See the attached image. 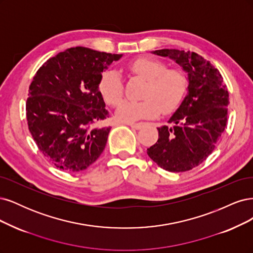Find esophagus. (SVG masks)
<instances>
[{
    "label": "esophagus",
    "mask_w": 253,
    "mask_h": 253,
    "mask_svg": "<svg viewBox=\"0 0 253 253\" xmlns=\"http://www.w3.org/2000/svg\"><path fill=\"white\" fill-rule=\"evenodd\" d=\"M125 124H127L128 126L132 127V128H134V129H136V130L141 129V128H142V126H143L141 123H125Z\"/></svg>",
    "instance_id": "34e87169"
}]
</instances>
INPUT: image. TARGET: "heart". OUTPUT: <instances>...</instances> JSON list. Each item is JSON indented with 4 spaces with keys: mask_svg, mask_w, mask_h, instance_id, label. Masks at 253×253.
<instances>
[{
    "mask_svg": "<svg viewBox=\"0 0 253 253\" xmlns=\"http://www.w3.org/2000/svg\"><path fill=\"white\" fill-rule=\"evenodd\" d=\"M132 75L147 81L140 102L125 100L117 107L116 115L124 123L141 119H150L163 113H170L181 104L187 90V77L177 68L167 69L165 63L150 58H138L127 65ZM99 90L109 105H116L122 99L124 87L119 72L110 69L104 72L99 82Z\"/></svg>",
    "mask_w": 253,
    "mask_h": 253,
    "instance_id": "heart-1",
    "label": "heart"
}]
</instances>
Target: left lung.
<instances>
[{
	"instance_id": "8db88e82",
	"label": "left lung",
	"mask_w": 253,
	"mask_h": 253,
	"mask_svg": "<svg viewBox=\"0 0 253 253\" xmlns=\"http://www.w3.org/2000/svg\"><path fill=\"white\" fill-rule=\"evenodd\" d=\"M152 53L180 65L188 77V87L168 125L158 127L159 138L147 154L170 172L188 171L210 156L223 135L229 94L219 71L198 53L177 49Z\"/></svg>"
}]
</instances>
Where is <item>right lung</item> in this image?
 Returning a JSON list of instances; mask_svg holds the SVG:
<instances>
[{
	"instance_id": "add662e5",
	"label": "right lung",
	"mask_w": 253,
	"mask_h": 253,
	"mask_svg": "<svg viewBox=\"0 0 253 253\" xmlns=\"http://www.w3.org/2000/svg\"><path fill=\"white\" fill-rule=\"evenodd\" d=\"M123 54L73 47L47 60L29 86L26 117L43 156L59 169L78 172L99 159L110 127L99 90L104 70Z\"/></svg>"
}]
</instances>
